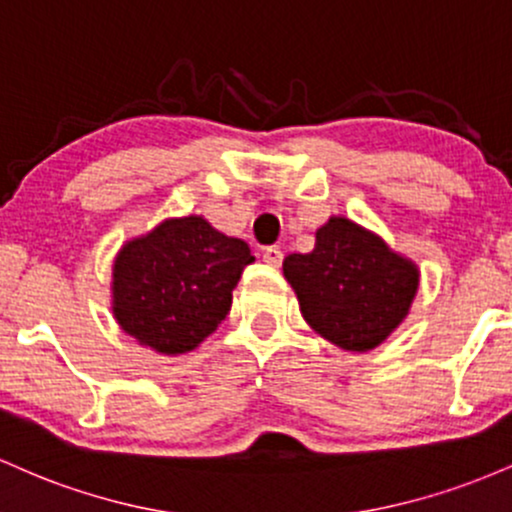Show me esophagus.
<instances>
[{
    "mask_svg": "<svg viewBox=\"0 0 512 512\" xmlns=\"http://www.w3.org/2000/svg\"><path fill=\"white\" fill-rule=\"evenodd\" d=\"M261 256L268 266H280V263H283V251H280L278 246H266Z\"/></svg>",
    "mask_w": 512,
    "mask_h": 512,
    "instance_id": "34e87169",
    "label": "esophagus"
}]
</instances>
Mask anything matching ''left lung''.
Wrapping results in <instances>:
<instances>
[{
    "label": "left lung",
    "mask_w": 512,
    "mask_h": 512,
    "mask_svg": "<svg viewBox=\"0 0 512 512\" xmlns=\"http://www.w3.org/2000/svg\"><path fill=\"white\" fill-rule=\"evenodd\" d=\"M283 273L307 324L360 353L401 324L418 290L416 266L346 217L319 227L312 254H290Z\"/></svg>",
    "instance_id": "8db88e82"
}]
</instances>
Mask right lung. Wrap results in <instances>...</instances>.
<instances>
[{"label":"right lung","instance_id":"right-lung-1","mask_svg":"<svg viewBox=\"0 0 512 512\" xmlns=\"http://www.w3.org/2000/svg\"><path fill=\"white\" fill-rule=\"evenodd\" d=\"M249 263V244L225 237L203 217L166 220L120 249L113 314L142 346L164 355L188 353L227 317L232 290Z\"/></svg>","mask_w":512,"mask_h":512}]
</instances>
